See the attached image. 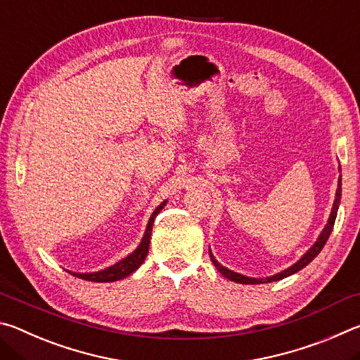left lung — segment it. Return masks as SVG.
Segmentation results:
<instances>
[{
	"label": "left lung",
	"mask_w": 360,
	"mask_h": 360,
	"mask_svg": "<svg viewBox=\"0 0 360 360\" xmlns=\"http://www.w3.org/2000/svg\"><path fill=\"white\" fill-rule=\"evenodd\" d=\"M340 198H341V178L338 179V188H337V197H335V203H333V208H332V212H330V217H328V222L326 225V229L322 230L321 236L318 238V241L314 243V246L309 249V251L303 255V257L297 262V264L292 265L290 268H288V270H284L281 273H278V275L275 276H270V278H262V279H255V278H248V276H243L240 275V273H235L229 270V268L222 266L219 262L214 259V255L211 254L210 251V257L212 260V264H214V266L219 270V273L221 275H224L225 278H229L230 281H235V283H240V284H264V283H271V281H279V279H283L285 276H290L294 275V273H297L298 270H302L303 266H307L309 262H311L316 255H318L322 248H324V245L328 240V236H330L332 230H333V224H335V219H337V211H338V205H340Z\"/></svg>",
	"instance_id": "1"
}]
</instances>
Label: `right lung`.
Wrapping results in <instances>:
<instances>
[{
    "mask_svg": "<svg viewBox=\"0 0 360 360\" xmlns=\"http://www.w3.org/2000/svg\"><path fill=\"white\" fill-rule=\"evenodd\" d=\"M165 206V202H163L158 208L152 212V216L149 219L148 229H146V233L141 240V245L136 248V251H133L129 257L122 259L117 264L106 268V270L96 271V273H71L72 276H77L81 279H85V281H92V283H112V281H119V279H124L129 275H131L136 268L143 264L146 255L149 252V243H150V233H152V225H154V219L157 217L160 210Z\"/></svg>",
    "mask_w": 360,
    "mask_h": 360,
    "instance_id": "obj_1",
    "label": "right lung"
}]
</instances>
